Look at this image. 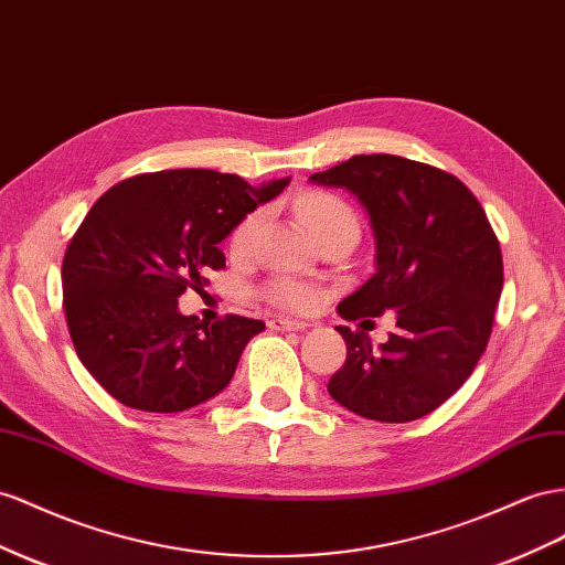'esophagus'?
<instances>
[{
  "label": "esophagus",
  "instance_id": "esophagus-1",
  "mask_svg": "<svg viewBox=\"0 0 565 565\" xmlns=\"http://www.w3.org/2000/svg\"><path fill=\"white\" fill-rule=\"evenodd\" d=\"M268 328L276 330V332H289V330H303L309 323H303V320H292V318H282V316H270L268 320Z\"/></svg>",
  "mask_w": 565,
  "mask_h": 565
}]
</instances>
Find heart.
<instances>
[{"label": "heart", "mask_w": 565, "mask_h": 565, "mask_svg": "<svg viewBox=\"0 0 565 565\" xmlns=\"http://www.w3.org/2000/svg\"><path fill=\"white\" fill-rule=\"evenodd\" d=\"M297 216L309 227V233L316 239H323L326 235L340 233V231H359V223L352 206L342 202L340 196L328 192H307L297 200ZM264 223L262 211H252L242 218L235 231L231 233V252L242 256L254 247V239L258 235V227ZM268 301L276 303L287 311H309L313 303L320 299L318 287L295 278H276L270 280L264 289Z\"/></svg>", "instance_id": "obj_1"}]
</instances>
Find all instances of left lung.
Masks as SVG:
<instances>
[{
    "label": "left lung",
    "instance_id": "obj_1",
    "mask_svg": "<svg viewBox=\"0 0 565 565\" xmlns=\"http://www.w3.org/2000/svg\"><path fill=\"white\" fill-rule=\"evenodd\" d=\"M309 180L352 192L375 235V273L338 313L396 318L377 347L365 330L338 326L347 361L330 396L380 423L433 414L470 377L492 334L504 264L490 221L459 178L404 157L359 154Z\"/></svg>",
    "mask_w": 565,
    "mask_h": 565
}]
</instances>
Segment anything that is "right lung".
<instances>
[{"instance_id": "right-lung-1", "label": "right lung", "mask_w": 565, "mask_h": 565, "mask_svg": "<svg viewBox=\"0 0 565 565\" xmlns=\"http://www.w3.org/2000/svg\"><path fill=\"white\" fill-rule=\"evenodd\" d=\"M289 185L252 188L209 169L135 175L104 192L66 247L64 309L75 354L124 406L178 414L231 383L262 320L182 316L178 297L225 266L221 242Z\"/></svg>"}]
</instances>
